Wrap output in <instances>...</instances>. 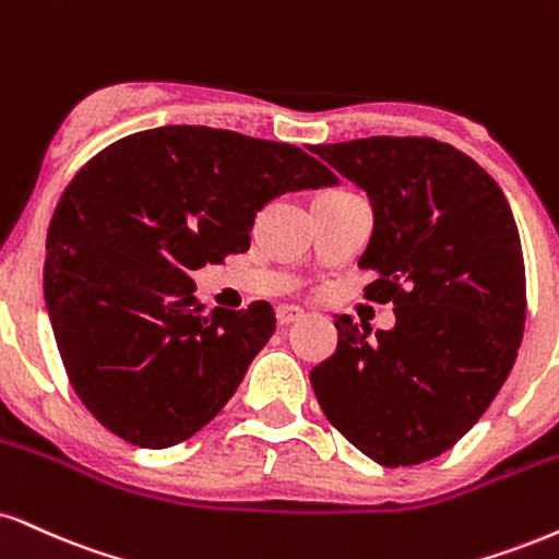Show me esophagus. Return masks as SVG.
Listing matches in <instances>:
<instances>
[{
    "label": "esophagus",
    "mask_w": 559,
    "mask_h": 559,
    "mask_svg": "<svg viewBox=\"0 0 559 559\" xmlns=\"http://www.w3.org/2000/svg\"><path fill=\"white\" fill-rule=\"evenodd\" d=\"M275 318H278V325L286 328L305 318V312H301L299 307H278V314H275Z\"/></svg>",
    "instance_id": "34e87169"
}]
</instances>
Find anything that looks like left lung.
Instances as JSON below:
<instances>
[{"mask_svg":"<svg viewBox=\"0 0 559 559\" xmlns=\"http://www.w3.org/2000/svg\"><path fill=\"white\" fill-rule=\"evenodd\" d=\"M374 207L359 258L369 301L395 328L367 338L338 318V346L309 372L322 414L388 468L437 459L472 429L515 365L526 265L506 194L459 147L435 138L314 145Z\"/></svg>","mask_w":559,"mask_h":559,"instance_id":"1","label":"left lung"}]
</instances>
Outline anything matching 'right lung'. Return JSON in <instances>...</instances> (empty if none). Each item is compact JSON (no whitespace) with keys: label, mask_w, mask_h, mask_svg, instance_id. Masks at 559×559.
Here are the masks:
<instances>
[{"label":"right lung","mask_w":559,"mask_h":559,"mask_svg":"<svg viewBox=\"0 0 559 559\" xmlns=\"http://www.w3.org/2000/svg\"><path fill=\"white\" fill-rule=\"evenodd\" d=\"M338 177L297 145L156 127L72 177L46 237L44 297L70 385L122 440L171 448L205 427L275 331L267 301L205 312L192 271L250 250L284 192Z\"/></svg>","instance_id":"1"}]
</instances>
